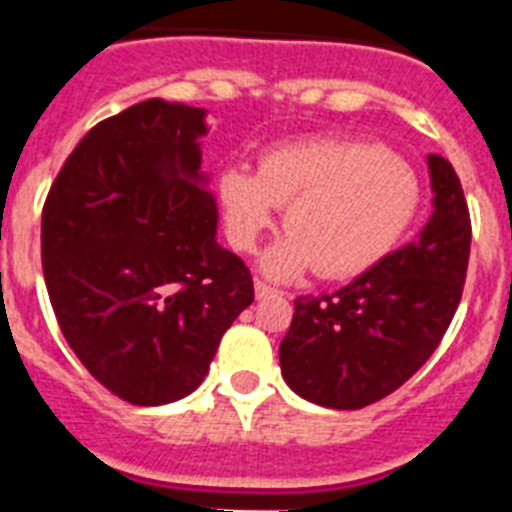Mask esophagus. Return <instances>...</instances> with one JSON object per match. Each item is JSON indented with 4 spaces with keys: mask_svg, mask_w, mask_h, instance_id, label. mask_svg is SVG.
I'll return each instance as SVG.
<instances>
[{
    "mask_svg": "<svg viewBox=\"0 0 512 512\" xmlns=\"http://www.w3.org/2000/svg\"><path fill=\"white\" fill-rule=\"evenodd\" d=\"M255 295H257V300H263V297L279 295V289L271 287V284H265L263 279H257V281H255Z\"/></svg>",
    "mask_w": 512,
    "mask_h": 512,
    "instance_id": "esophagus-1",
    "label": "esophagus"
}]
</instances>
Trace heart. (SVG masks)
I'll return each instance as SVG.
<instances>
[{
    "label": "heart",
    "mask_w": 512,
    "mask_h": 512,
    "mask_svg": "<svg viewBox=\"0 0 512 512\" xmlns=\"http://www.w3.org/2000/svg\"><path fill=\"white\" fill-rule=\"evenodd\" d=\"M417 172L388 148L361 140H297L265 148L257 172L225 167L217 177L225 233L249 252L276 225L289 236L265 255V271L292 279H356L404 241L420 212Z\"/></svg>",
    "instance_id": "b5f03b06"
}]
</instances>
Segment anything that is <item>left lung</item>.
Here are the masks:
<instances>
[{
  "label": "left lung",
  "instance_id": "obj_1",
  "mask_svg": "<svg viewBox=\"0 0 512 512\" xmlns=\"http://www.w3.org/2000/svg\"><path fill=\"white\" fill-rule=\"evenodd\" d=\"M436 209L420 239L332 295L297 297L279 345L281 374L297 396L361 409L420 369L452 324L470 260V212L460 177L430 154Z\"/></svg>",
  "mask_w": 512,
  "mask_h": 512
}]
</instances>
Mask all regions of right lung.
Wrapping results in <instances>:
<instances>
[{
  "mask_svg": "<svg viewBox=\"0 0 512 512\" xmlns=\"http://www.w3.org/2000/svg\"><path fill=\"white\" fill-rule=\"evenodd\" d=\"M204 108L135 103L84 135L42 209V271L58 327L122 401L170 404L207 377L220 337L255 300L215 241L201 188Z\"/></svg>",
  "mask_w": 512,
  "mask_h": 512,
  "instance_id": "1",
  "label": "right lung"
}]
</instances>
